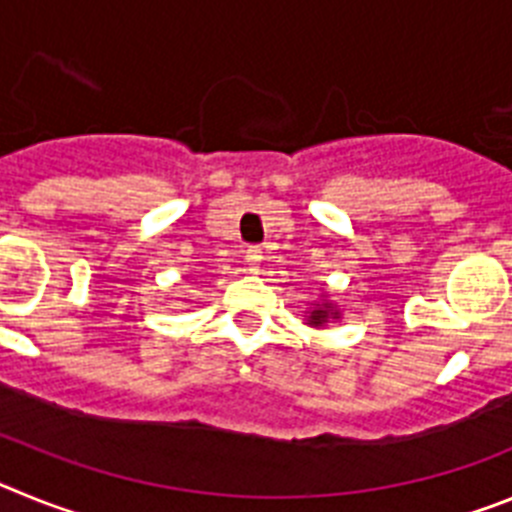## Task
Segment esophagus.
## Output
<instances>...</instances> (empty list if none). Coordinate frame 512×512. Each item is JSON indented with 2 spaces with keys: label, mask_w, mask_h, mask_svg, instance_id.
I'll list each match as a JSON object with an SVG mask.
<instances>
[{
  "label": "esophagus",
  "mask_w": 512,
  "mask_h": 512,
  "mask_svg": "<svg viewBox=\"0 0 512 512\" xmlns=\"http://www.w3.org/2000/svg\"><path fill=\"white\" fill-rule=\"evenodd\" d=\"M261 261H264V251H261V248H256V246L248 248V251H246L248 271H253V274H259V271H261Z\"/></svg>",
  "instance_id": "obj_1"
}]
</instances>
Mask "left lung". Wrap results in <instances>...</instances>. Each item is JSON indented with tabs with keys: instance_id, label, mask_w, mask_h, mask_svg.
Returning a JSON list of instances; mask_svg holds the SVG:
<instances>
[{
	"instance_id": "8db88e82",
	"label": "left lung",
	"mask_w": 512,
	"mask_h": 512,
	"mask_svg": "<svg viewBox=\"0 0 512 512\" xmlns=\"http://www.w3.org/2000/svg\"><path fill=\"white\" fill-rule=\"evenodd\" d=\"M336 318H341V312L330 305V302H320V305L312 307L310 315H307V325H315V328H318V325H325L328 320H336Z\"/></svg>"
}]
</instances>
